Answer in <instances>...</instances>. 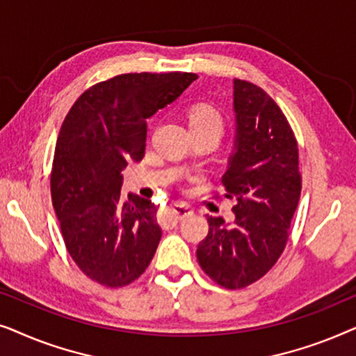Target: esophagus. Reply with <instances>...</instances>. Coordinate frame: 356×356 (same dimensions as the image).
Returning a JSON list of instances; mask_svg holds the SVG:
<instances>
[{
	"instance_id": "esophagus-1",
	"label": "esophagus",
	"mask_w": 356,
	"mask_h": 356,
	"mask_svg": "<svg viewBox=\"0 0 356 356\" xmlns=\"http://www.w3.org/2000/svg\"><path fill=\"white\" fill-rule=\"evenodd\" d=\"M170 213H172L177 220H183V218L193 216V209L186 206V204H173V206L170 207Z\"/></svg>"
}]
</instances>
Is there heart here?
I'll return each mask as SVG.
<instances>
[{
    "label": "heart",
    "mask_w": 356,
    "mask_h": 356,
    "mask_svg": "<svg viewBox=\"0 0 356 356\" xmlns=\"http://www.w3.org/2000/svg\"><path fill=\"white\" fill-rule=\"evenodd\" d=\"M188 121H189V126H191V131L217 129L222 133L223 129L222 113L211 104L193 105L188 111Z\"/></svg>",
    "instance_id": "obj_1"
}]
</instances>
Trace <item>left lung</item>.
Listing matches in <instances>:
<instances>
[{
	"label": "left lung",
	"instance_id": "left-lung-1",
	"mask_svg": "<svg viewBox=\"0 0 356 356\" xmlns=\"http://www.w3.org/2000/svg\"><path fill=\"white\" fill-rule=\"evenodd\" d=\"M235 154L222 184L235 222L207 217L199 266L223 289L254 284L284 252L301 194L298 143L274 99L250 81H233Z\"/></svg>",
	"mask_w": 356,
	"mask_h": 356
}]
</instances>
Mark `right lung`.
<instances>
[{"label":"right lung","instance_id":"obj_1","mask_svg":"<svg viewBox=\"0 0 356 356\" xmlns=\"http://www.w3.org/2000/svg\"><path fill=\"white\" fill-rule=\"evenodd\" d=\"M194 72H128L74 102L58 134L51 202L66 250L97 284L118 289L147 269L162 238L157 206L121 196V170L145 152V120L177 100Z\"/></svg>","mask_w":356,"mask_h":356}]
</instances>
